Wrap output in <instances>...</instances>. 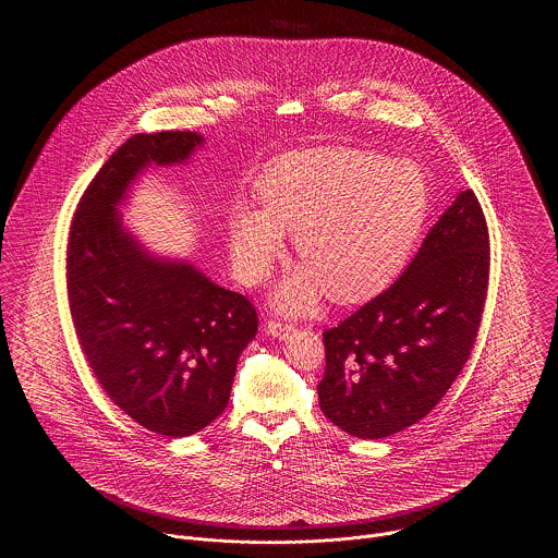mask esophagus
<instances>
[{"mask_svg":"<svg viewBox=\"0 0 558 558\" xmlns=\"http://www.w3.org/2000/svg\"><path fill=\"white\" fill-rule=\"evenodd\" d=\"M267 332L276 339H289L294 330L292 322H282V319H269L266 324Z\"/></svg>","mask_w":558,"mask_h":558,"instance_id":"1","label":"esophagus"}]
</instances>
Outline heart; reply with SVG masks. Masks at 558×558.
Listing matches in <instances>:
<instances>
[{
    "label": "heart",
    "mask_w": 558,
    "mask_h": 558,
    "mask_svg": "<svg viewBox=\"0 0 558 558\" xmlns=\"http://www.w3.org/2000/svg\"><path fill=\"white\" fill-rule=\"evenodd\" d=\"M257 196L262 209L239 203L228 215L232 266L242 282H262L284 255V232H294L307 266L284 280L280 299L296 312L314 305L319 284L335 301L380 291L408 262L430 207L418 165L357 148L274 160Z\"/></svg>",
    "instance_id": "heart-1"
}]
</instances>
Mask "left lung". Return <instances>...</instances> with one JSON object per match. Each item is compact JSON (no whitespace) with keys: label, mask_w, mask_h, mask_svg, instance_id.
<instances>
[{"label":"left lung","mask_w":558,"mask_h":558,"mask_svg":"<svg viewBox=\"0 0 558 558\" xmlns=\"http://www.w3.org/2000/svg\"><path fill=\"white\" fill-rule=\"evenodd\" d=\"M487 284L485 215L462 190L398 280L324 332V416L360 439L423 421L473 351Z\"/></svg>","instance_id":"left-lung-1"}]
</instances>
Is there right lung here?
<instances>
[{
	"mask_svg": "<svg viewBox=\"0 0 558 558\" xmlns=\"http://www.w3.org/2000/svg\"><path fill=\"white\" fill-rule=\"evenodd\" d=\"M203 137L137 133L85 187L66 244V291L87 366L137 425L187 437L226 410L257 312L186 262L148 255L123 230L117 205L148 165H175Z\"/></svg>",
	"mask_w": 558,
	"mask_h": 558,
	"instance_id": "1",
	"label": "right lung"
}]
</instances>
